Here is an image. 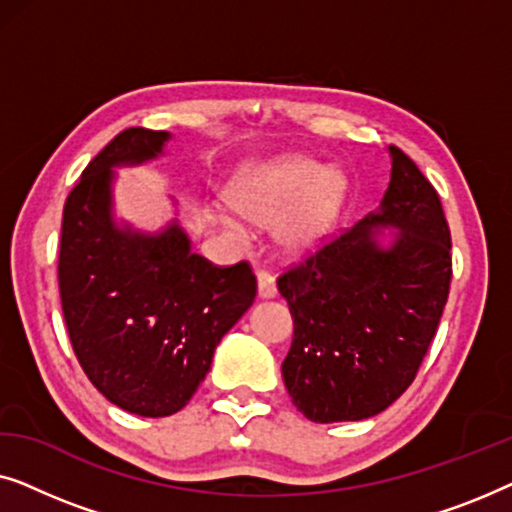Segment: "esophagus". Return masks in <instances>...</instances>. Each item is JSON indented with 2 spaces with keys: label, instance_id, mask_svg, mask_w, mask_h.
<instances>
[{
  "label": "esophagus",
  "instance_id": "obj_1",
  "mask_svg": "<svg viewBox=\"0 0 512 512\" xmlns=\"http://www.w3.org/2000/svg\"><path fill=\"white\" fill-rule=\"evenodd\" d=\"M258 296H261L263 300L268 298H275L277 296V284H275V277L270 275L268 270H258Z\"/></svg>",
  "mask_w": 512,
  "mask_h": 512
}]
</instances>
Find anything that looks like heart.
<instances>
[{
  "label": "heart",
  "mask_w": 512,
  "mask_h": 512,
  "mask_svg": "<svg viewBox=\"0 0 512 512\" xmlns=\"http://www.w3.org/2000/svg\"><path fill=\"white\" fill-rule=\"evenodd\" d=\"M347 177L305 156H277L244 167L223 191L226 205L254 226H275L282 251L303 256L317 249L340 221L347 200ZM228 235L242 237L240 221L216 216Z\"/></svg>",
  "instance_id": "1"
}]
</instances>
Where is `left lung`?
I'll list each match as a JSON object with an SVG mask.
<instances>
[{"label": "left lung", "instance_id": "obj_1", "mask_svg": "<svg viewBox=\"0 0 512 512\" xmlns=\"http://www.w3.org/2000/svg\"><path fill=\"white\" fill-rule=\"evenodd\" d=\"M389 158L380 207L277 279L293 317L286 391L319 424L387 410L415 380L450 293L436 188L401 149L389 146Z\"/></svg>", "mask_w": 512, "mask_h": 512}]
</instances>
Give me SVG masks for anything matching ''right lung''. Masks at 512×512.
Segmentation results:
<instances>
[{
    "instance_id": "add662e5",
    "label": "right lung",
    "mask_w": 512,
    "mask_h": 512,
    "mask_svg": "<svg viewBox=\"0 0 512 512\" xmlns=\"http://www.w3.org/2000/svg\"><path fill=\"white\" fill-rule=\"evenodd\" d=\"M172 135H116L65 202L60 298L83 373L104 398L139 417H170L191 401L214 349L256 298L247 263L216 268L193 254L179 219L156 233L118 221V167L165 156Z\"/></svg>"
}]
</instances>
